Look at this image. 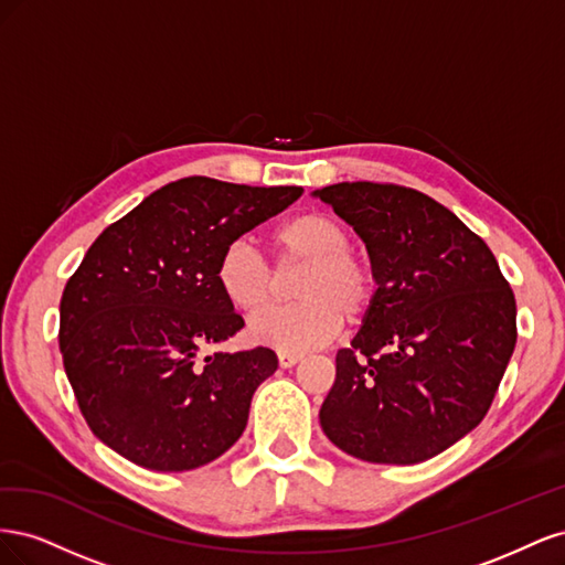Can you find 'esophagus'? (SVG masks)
I'll use <instances>...</instances> for the list:
<instances>
[{"instance_id": "1", "label": "esophagus", "mask_w": 565, "mask_h": 565, "mask_svg": "<svg viewBox=\"0 0 565 565\" xmlns=\"http://www.w3.org/2000/svg\"><path fill=\"white\" fill-rule=\"evenodd\" d=\"M278 361H280V367H292L301 361L299 353H287V351H280L278 353Z\"/></svg>"}]
</instances>
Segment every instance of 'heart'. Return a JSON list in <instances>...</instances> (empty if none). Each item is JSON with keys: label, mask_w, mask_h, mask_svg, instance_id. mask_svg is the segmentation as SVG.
I'll use <instances>...</instances> for the list:
<instances>
[{"label": "heart", "mask_w": 565, "mask_h": 565, "mask_svg": "<svg viewBox=\"0 0 565 565\" xmlns=\"http://www.w3.org/2000/svg\"><path fill=\"white\" fill-rule=\"evenodd\" d=\"M278 266L306 264L295 285L299 303L254 320L256 344L287 353L324 347L349 320L361 318L374 297L372 268L349 249L351 235L328 214H299L273 233ZM216 287L235 311L256 316L273 303L278 276L249 243L228 245L216 264Z\"/></svg>", "instance_id": "heart-1"}]
</instances>
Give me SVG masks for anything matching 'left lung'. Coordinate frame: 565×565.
<instances>
[{
    "mask_svg": "<svg viewBox=\"0 0 565 565\" xmlns=\"http://www.w3.org/2000/svg\"><path fill=\"white\" fill-rule=\"evenodd\" d=\"M365 243L374 297L320 426L372 465H419L486 417L516 347V299L490 247L440 202L393 183L313 191Z\"/></svg>",
    "mask_w": 565,
    "mask_h": 565,
    "instance_id": "1",
    "label": "left lung"
}]
</instances>
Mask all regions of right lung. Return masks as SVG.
I'll return each instance as SVG.
<instances>
[{"label": "right lung", "instance_id": "right-lung-1", "mask_svg": "<svg viewBox=\"0 0 565 565\" xmlns=\"http://www.w3.org/2000/svg\"><path fill=\"white\" fill-rule=\"evenodd\" d=\"M301 193L188 177L96 237L63 289L58 341L82 415L110 450L143 469L191 471L243 436L278 355L204 353L245 324L218 292L216 264Z\"/></svg>", "mask_w": 565, "mask_h": 565}]
</instances>
